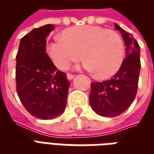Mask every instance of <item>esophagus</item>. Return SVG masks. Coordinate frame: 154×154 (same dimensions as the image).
I'll return each instance as SVG.
<instances>
[{"label": "esophagus", "mask_w": 154, "mask_h": 154, "mask_svg": "<svg viewBox=\"0 0 154 154\" xmlns=\"http://www.w3.org/2000/svg\"><path fill=\"white\" fill-rule=\"evenodd\" d=\"M74 77H75V75H74V74H72V73L67 74V77L68 80H72V79H73Z\"/></svg>", "instance_id": "obj_1"}]
</instances>
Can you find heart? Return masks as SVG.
<instances>
[{
    "label": "heart",
    "mask_w": 154,
    "mask_h": 154,
    "mask_svg": "<svg viewBox=\"0 0 154 154\" xmlns=\"http://www.w3.org/2000/svg\"><path fill=\"white\" fill-rule=\"evenodd\" d=\"M48 54L60 69H67L82 57L84 67L107 78L119 71L125 60V48L120 35L96 25H81L63 32L48 45Z\"/></svg>",
    "instance_id": "obj_1"
}]
</instances>
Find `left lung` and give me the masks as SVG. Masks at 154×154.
Listing matches in <instances>:
<instances>
[{"label":"left lung","instance_id":"left-lung-1","mask_svg":"<svg viewBox=\"0 0 154 154\" xmlns=\"http://www.w3.org/2000/svg\"><path fill=\"white\" fill-rule=\"evenodd\" d=\"M125 44V59L110 80L91 84L89 95L92 110L104 117H115L124 113L134 100L140 72V47L129 32L115 25Z\"/></svg>","mask_w":154,"mask_h":154}]
</instances>
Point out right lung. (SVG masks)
I'll return each mask as SVG.
<instances>
[{
  "instance_id": "1",
  "label": "right lung",
  "mask_w": 154,
  "mask_h": 154,
  "mask_svg": "<svg viewBox=\"0 0 154 154\" xmlns=\"http://www.w3.org/2000/svg\"><path fill=\"white\" fill-rule=\"evenodd\" d=\"M53 25L34 29L20 39L16 54V91L26 110L35 117L51 119L63 112L70 82L57 70L46 53V38Z\"/></svg>"
}]
</instances>
